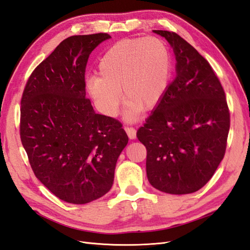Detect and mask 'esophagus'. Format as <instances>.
Segmentation results:
<instances>
[{
    "instance_id": "esophagus-1",
    "label": "esophagus",
    "mask_w": 250,
    "mask_h": 250,
    "mask_svg": "<svg viewBox=\"0 0 250 250\" xmlns=\"http://www.w3.org/2000/svg\"><path fill=\"white\" fill-rule=\"evenodd\" d=\"M124 129L127 132L128 137H129L130 140H133V139H135V137H137V131H135V129H134L133 127H131V126H125Z\"/></svg>"
}]
</instances>
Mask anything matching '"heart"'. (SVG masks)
I'll use <instances>...</instances> for the list:
<instances>
[{"instance_id": "b5f03b06", "label": "heart", "mask_w": 250, "mask_h": 250, "mask_svg": "<svg viewBox=\"0 0 250 250\" xmlns=\"http://www.w3.org/2000/svg\"><path fill=\"white\" fill-rule=\"evenodd\" d=\"M99 73L86 79V90L96 107L115 117L122 90L127 101L125 118L137 119L144 108H152L162 100L171 76L170 51L158 37L119 42L100 60Z\"/></svg>"}]
</instances>
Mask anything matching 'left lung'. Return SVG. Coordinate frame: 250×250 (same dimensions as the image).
<instances>
[{"label": "left lung", "mask_w": 250, "mask_h": 250, "mask_svg": "<svg viewBox=\"0 0 250 250\" xmlns=\"http://www.w3.org/2000/svg\"><path fill=\"white\" fill-rule=\"evenodd\" d=\"M153 32L173 48L176 77L137 137L147 149L151 186L169 194H190L207 185L223 160L229 109L208 60L175 32Z\"/></svg>", "instance_id": "8db88e82"}]
</instances>
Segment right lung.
<instances>
[{
    "mask_svg": "<svg viewBox=\"0 0 250 250\" xmlns=\"http://www.w3.org/2000/svg\"><path fill=\"white\" fill-rule=\"evenodd\" d=\"M107 33L70 36L35 67L21 100L20 134L41 183L65 202L84 204L113 184L128 137L118 120L85 98L89 54Z\"/></svg>",
    "mask_w": 250,
    "mask_h": 250,
    "instance_id": "right-lung-1",
    "label": "right lung"
}]
</instances>
